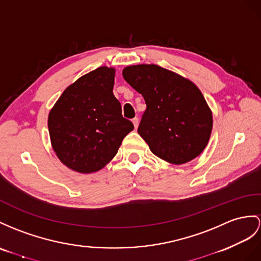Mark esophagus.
I'll return each instance as SVG.
<instances>
[{"label":"esophagus","instance_id":"34e87169","mask_svg":"<svg viewBox=\"0 0 261 261\" xmlns=\"http://www.w3.org/2000/svg\"><path fill=\"white\" fill-rule=\"evenodd\" d=\"M133 124H134V127H135V128H137V127H138V124H139V118H138V117L133 118Z\"/></svg>","mask_w":261,"mask_h":261}]
</instances>
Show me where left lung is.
<instances>
[{"mask_svg": "<svg viewBox=\"0 0 261 261\" xmlns=\"http://www.w3.org/2000/svg\"><path fill=\"white\" fill-rule=\"evenodd\" d=\"M123 76L145 99L137 132L152 154L174 165L200 155L212 134L213 114L199 88L155 64L127 66Z\"/></svg>", "mask_w": 261, "mask_h": 261, "instance_id": "obj_1", "label": "left lung"}]
</instances>
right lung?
Segmentation results:
<instances>
[{
    "mask_svg": "<svg viewBox=\"0 0 261 261\" xmlns=\"http://www.w3.org/2000/svg\"><path fill=\"white\" fill-rule=\"evenodd\" d=\"M115 68L100 66L69 85L48 114L50 143L69 169L90 174L105 167L134 129L114 96Z\"/></svg>",
    "mask_w": 261,
    "mask_h": 261,
    "instance_id": "1",
    "label": "right lung"
}]
</instances>
